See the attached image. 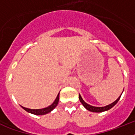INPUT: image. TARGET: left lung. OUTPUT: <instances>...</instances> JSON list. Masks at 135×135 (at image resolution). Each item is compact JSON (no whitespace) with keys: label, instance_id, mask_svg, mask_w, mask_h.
<instances>
[{"label":"left lung","instance_id":"obj_1","mask_svg":"<svg viewBox=\"0 0 135 135\" xmlns=\"http://www.w3.org/2000/svg\"><path fill=\"white\" fill-rule=\"evenodd\" d=\"M121 96V95H120ZM120 96L118 97V98L116 99V100L113 102L112 104L109 105H107L106 107H93V106H91L90 104H88L87 103H85L84 102V100L83 99L81 96H80V94H79V99H80V102H81L83 105V107L87 109V110H88L90 111H92V112H97V113H99V112H103V111H108L110 109H111L113 106H115L116 104V103L118 102V100L120 99Z\"/></svg>","mask_w":135,"mask_h":135}]
</instances>
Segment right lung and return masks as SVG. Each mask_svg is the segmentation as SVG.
<instances>
[{
    "label": "right lung",
    "instance_id": "obj_1",
    "mask_svg": "<svg viewBox=\"0 0 135 135\" xmlns=\"http://www.w3.org/2000/svg\"><path fill=\"white\" fill-rule=\"evenodd\" d=\"M59 93L57 94V97L56 99L55 100V102L49 107H46V108H44V109H27V108H25V107H22L23 109L26 111L28 113H32V114H35V115H44V114H46V113H50V111H52L53 109H55V107H57V104L59 102Z\"/></svg>",
    "mask_w": 135,
    "mask_h": 135
}]
</instances>
